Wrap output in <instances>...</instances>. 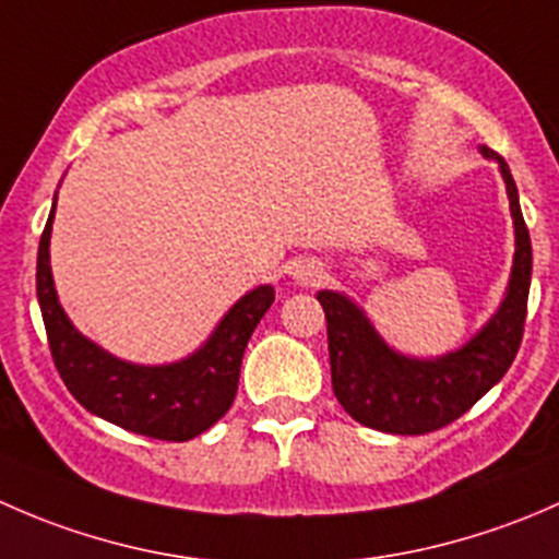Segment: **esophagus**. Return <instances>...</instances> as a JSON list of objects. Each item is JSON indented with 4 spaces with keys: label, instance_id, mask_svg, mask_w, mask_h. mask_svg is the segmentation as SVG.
I'll return each mask as SVG.
<instances>
[{
    "label": "esophagus",
    "instance_id": "34e87169",
    "mask_svg": "<svg viewBox=\"0 0 559 559\" xmlns=\"http://www.w3.org/2000/svg\"><path fill=\"white\" fill-rule=\"evenodd\" d=\"M324 278V264L319 259H302L295 267V281L302 286H316Z\"/></svg>",
    "mask_w": 559,
    "mask_h": 559
}]
</instances>
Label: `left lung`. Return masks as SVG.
I'll return each mask as SVG.
<instances>
[{
    "label": "left lung",
    "instance_id": "1",
    "mask_svg": "<svg viewBox=\"0 0 559 559\" xmlns=\"http://www.w3.org/2000/svg\"><path fill=\"white\" fill-rule=\"evenodd\" d=\"M481 154L498 162L506 180L516 251L503 302L465 346L436 359L405 357L386 346L362 308L346 295L330 289L316 295L326 316L332 392L359 425L392 436L441 430L498 384L520 352L533 248L509 165L487 145Z\"/></svg>",
    "mask_w": 559,
    "mask_h": 559
}]
</instances>
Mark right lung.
<instances>
[{
  "instance_id": "1",
  "label": "right lung",
  "mask_w": 559,
  "mask_h": 559,
  "mask_svg": "<svg viewBox=\"0 0 559 559\" xmlns=\"http://www.w3.org/2000/svg\"><path fill=\"white\" fill-rule=\"evenodd\" d=\"M56 197L37 251V300L50 357L72 397L99 419L159 441H189L216 425L238 394L248 337L273 306V286L240 297L191 357L170 365L118 359L75 330L50 275V227Z\"/></svg>"
}]
</instances>
